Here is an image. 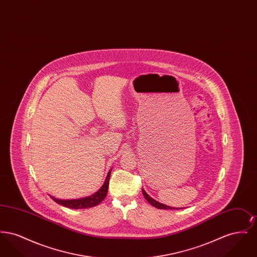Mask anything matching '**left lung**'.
<instances>
[{
	"label": "left lung",
	"instance_id": "obj_1",
	"mask_svg": "<svg viewBox=\"0 0 257 257\" xmlns=\"http://www.w3.org/2000/svg\"><path fill=\"white\" fill-rule=\"evenodd\" d=\"M143 195L145 196V198L147 199V201L152 205V206H154V207L158 208V209H176V208H171L170 206H168V205H165V204H163V203H160L159 201H157V200H155V199H153L152 197H150V196H148L147 194V192L143 189Z\"/></svg>",
	"mask_w": 257,
	"mask_h": 257
}]
</instances>
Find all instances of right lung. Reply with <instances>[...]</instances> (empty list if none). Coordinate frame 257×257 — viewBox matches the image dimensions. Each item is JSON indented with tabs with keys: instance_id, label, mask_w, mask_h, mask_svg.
Returning a JSON list of instances; mask_svg holds the SVG:
<instances>
[{
	"instance_id": "1",
	"label": "right lung",
	"mask_w": 257,
	"mask_h": 257,
	"mask_svg": "<svg viewBox=\"0 0 257 257\" xmlns=\"http://www.w3.org/2000/svg\"><path fill=\"white\" fill-rule=\"evenodd\" d=\"M110 171L111 170L108 172V175L106 177V180L103 184V186L98 190L95 194H93L91 196L83 197V198H78V199H59V198H56L52 196H50V197L58 204H61L64 207L71 208V209H86V208L96 206L104 200V198L108 194Z\"/></svg>"
}]
</instances>
